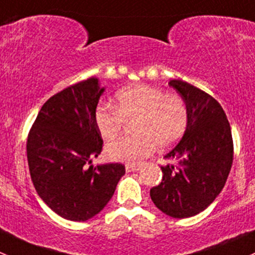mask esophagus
I'll return each mask as SVG.
<instances>
[{
  "mask_svg": "<svg viewBox=\"0 0 255 255\" xmlns=\"http://www.w3.org/2000/svg\"><path fill=\"white\" fill-rule=\"evenodd\" d=\"M125 169L128 173H130V171H137L140 170V165H135V164H126Z\"/></svg>",
  "mask_w": 255,
  "mask_h": 255,
  "instance_id": "34e87169",
  "label": "esophagus"
}]
</instances>
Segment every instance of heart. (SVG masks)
Returning a JSON list of instances; mask_svg holds the SVG:
<instances>
[{
    "mask_svg": "<svg viewBox=\"0 0 255 255\" xmlns=\"http://www.w3.org/2000/svg\"><path fill=\"white\" fill-rule=\"evenodd\" d=\"M115 105L99 104L95 124L101 136L111 140L121 131L126 119H135V134L119 137L106 147L114 161L140 164L155 147L168 149L181 139L188 126V106L176 94H165L159 87L130 85L115 94Z\"/></svg>",
    "mask_w": 255,
    "mask_h": 255,
    "instance_id": "obj_1",
    "label": "heart"
}]
</instances>
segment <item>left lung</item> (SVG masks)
Wrapping results in <instances>:
<instances>
[{"mask_svg": "<svg viewBox=\"0 0 255 255\" xmlns=\"http://www.w3.org/2000/svg\"><path fill=\"white\" fill-rule=\"evenodd\" d=\"M188 106L189 121L180 142L165 155L174 164L161 166L162 180L150 189L157 209L173 218H189L215 200L233 164V137L220 104L203 90L171 80Z\"/></svg>", "mask_w": 255, "mask_h": 255, "instance_id": "8db88e82", "label": "left lung"}]
</instances>
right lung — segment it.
Masks as SVG:
<instances>
[{
	"label": "right lung",
	"mask_w": 255,
	"mask_h": 255,
	"mask_svg": "<svg viewBox=\"0 0 255 255\" xmlns=\"http://www.w3.org/2000/svg\"><path fill=\"white\" fill-rule=\"evenodd\" d=\"M104 89L95 77L51 96L27 136L31 180L43 202L60 217L85 222L104 209L125 174L123 164L94 168L103 150L95 110Z\"/></svg>",
	"instance_id": "right-lung-1"
}]
</instances>
